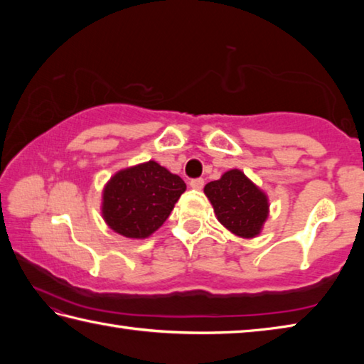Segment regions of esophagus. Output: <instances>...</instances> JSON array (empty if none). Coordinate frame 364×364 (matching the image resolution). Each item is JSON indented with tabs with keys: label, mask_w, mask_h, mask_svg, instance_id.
<instances>
[{
	"label": "esophagus",
	"mask_w": 364,
	"mask_h": 364,
	"mask_svg": "<svg viewBox=\"0 0 364 364\" xmlns=\"http://www.w3.org/2000/svg\"><path fill=\"white\" fill-rule=\"evenodd\" d=\"M189 184L193 189H202L204 188V178H194V180H191Z\"/></svg>",
	"instance_id": "obj_1"
}]
</instances>
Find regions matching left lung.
I'll list each match as a JSON object with an SVG mask.
<instances>
[{
    "instance_id": "left-lung-1",
    "label": "left lung",
    "mask_w": 364,
    "mask_h": 364,
    "mask_svg": "<svg viewBox=\"0 0 364 364\" xmlns=\"http://www.w3.org/2000/svg\"><path fill=\"white\" fill-rule=\"evenodd\" d=\"M221 225L241 237H254L268 217V200L242 171L230 170L204 188Z\"/></svg>"
}]
</instances>
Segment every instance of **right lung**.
Segmentation results:
<instances>
[{
	"label": "right lung",
	"instance_id": "1",
	"mask_svg": "<svg viewBox=\"0 0 364 364\" xmlns=\"http://www.w3.org/2000/svg\"><path fill=\"white\" fill-rule=\"evenodd\" d=\"M184 189L180 176L154 160L122 170L104 189V220L122 236L147 237L168 218Z\"/></svg>",
	"mask_w": 364,
	"mask_h": 364
}]
</instances>
